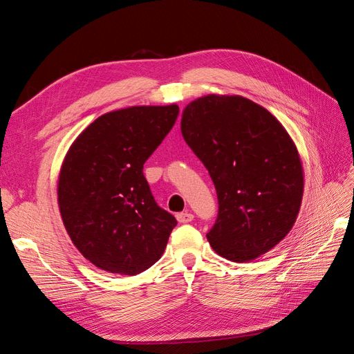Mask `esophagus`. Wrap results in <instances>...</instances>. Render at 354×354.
Segmentation results:
<instances>
[{
  "label": "esophagus",
  "instance_id": "obj_1",
  "mask_svg": "<svg viewBox=\"0 0 354 354\" xmlns=\"http://www.w3.org/2000/svg\"><path fill=\"white\" fill-rule=\"evenodd\" d=\"M177 221L178 223H190L192 220H194V214H190V212H180V214H177Z\"/></svg>",
  "mask_w": 354,
  "mask_h": 354
}]
</instances>
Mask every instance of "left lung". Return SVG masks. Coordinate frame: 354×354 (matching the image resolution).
<instances>
[{"instance_id": "1", "label": "left lung", "mask_w": 354, "mask_h": 354, "mask_svg": "<svg viewBox=\"0 0 354 354\" xmlns=\"http://www.w3.org/2000/svg\"><path fill=\"white\" fill-rule=\"evenodd\" d=\"M181 134L217 190L207 239L218 255L248 263L292 229L304 194L298 149L285 127L242 95L208 94L181 113Z\"/></svg>"}]
</instances>
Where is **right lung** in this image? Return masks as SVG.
Wrapping results in <instances>:
<instances>
[{"mask_svg": "<svg viewBox=\"0 0 354 354\" xmlns=\"http://www.w3.org/2000/svg\"><path fill=\"white\" fill-rule=\"evenodd\" d=\"M176 103L104 113L75 138L63 159L57 203L72 243L99 269L125 276L162 257L176 218L159 208L143 164L173 128Z\"/></svg>", "mask_w": 354, "mask_h": 354, "instance_id": "right-lung-1", "label": "right lung"}]
</instances>
